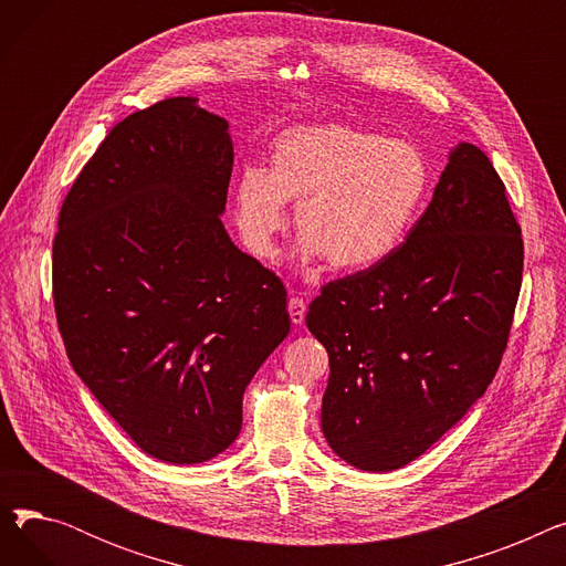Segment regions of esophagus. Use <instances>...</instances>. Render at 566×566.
Instances as JSON below:
<instances>
[{"instance_id":"1","label":"esophagus","mask_w":566,"mask_h":566,"mask_svg":"<svg viewBox=\"0 0 566 566\" xmlns=\"http://www.w3.org/2000/svg\"><path fill=\"white\" fill-rule=\"evenodd\" d=\"M305 314H307V303H305L303 298H298V295H293V298L289 301V316H291V323H293V325H303Z\"/></svg>"}]
</instances>
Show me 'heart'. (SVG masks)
<instances>
[{
	"label": "heart",
	"instance_id": "heart-1",
	"mask_svg": "<svg viewBox=\"0 0 566 566\" xmlns=\"http://www.w3.org/2000/svg\"><path fill=\"white\" fill-rule=\"evenodd\" d=\"M268 163V169H241L233 188L235 229L261 261L277 256L286 201H298V261L328 259L335 271H369L403 245L431 188L420 146L342 124L280 133Z\"/></svg>",
	"mask_w": 566,
	"mask_h": 566
}]
</instances>
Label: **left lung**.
<instances>
[{
    "label": "left lung",
    "instance_id": "left-lung-1",
    "mask_svg": "<svg viewBox=\"0 0 566 566\" xmlns=\"http://www.w3.org/2000/svg\"><path fill=\"white\" fill-rule=\"evenodd\" d=\"M523 277V238L482 148L457 144L431 203L380 265L325 284L307 328L331 360L321 429L348 465L422 457L493 380Z\"/></svg>",
    "mask_w": 566,
    "mask_h": 566
}]
</instances>
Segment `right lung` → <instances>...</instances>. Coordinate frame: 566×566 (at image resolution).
Returning a JSON list of instances; mask_svg holds the SVG:
<instances>
[{
    "label": "right lung",
    "instance_id": "right-lung-1",
    "mask_svg": "<svg viewBox=\"0 0 566 566\" xmlns=\"http://www.w3.org/2000/svg\"><path fill=\"white\" fill-rule=\"evenodd\" d=\"M222 116L192 96L116 124L59 213L52 289L75 374L148 457L190 465L241 433L243 395L289 335L286 291L220 216Z\"/></svg>",
    "mask_w": 566,
    "mask_h": 566
}]
</instances>
